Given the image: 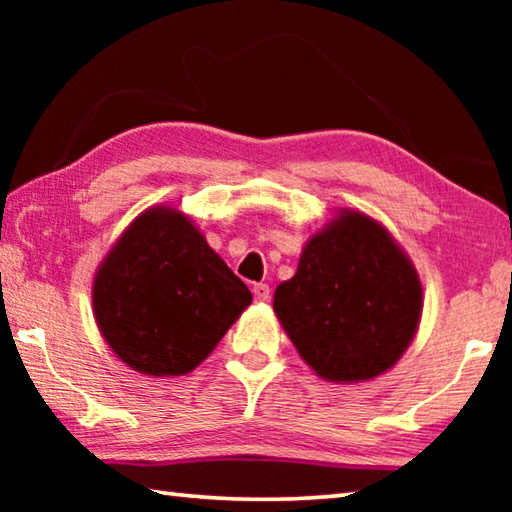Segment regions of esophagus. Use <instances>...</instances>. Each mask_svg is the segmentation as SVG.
Masks as SVG:
<instances>
[{"label":"esophagus","instance_id":"obj_1","mask_svg":"<svg viewBox=\"0 0 512 512\" xmlns=\"http://www.w3.org/2000/svg\"><path fill=\"white\" fill-rule=\"evenodd\" d=\"M253 296L257 302H266L268 298H271V289H268V284H255Z\"/></svg>","mask_w":512,"mask_h":512}]
</instances>
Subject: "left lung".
Segmentation results:
<instances>
[{
  "label": "left lung",
  "mask_w": 512,
  "mask_h": 512,
  "mask_svg": "<svg viewBox=\"0 0 512 512\" xmlns=\"http://www.w3.org/2000/svg\"><path fill=\"white\" fill-rule=\"evenodd\" d=\"M420 275L384 223L341 207L275 289L273 311L320 379L359 384L391 370L418 332Z\"/></svg>",
  "instance_id": "obj_1"
}]
</instances>
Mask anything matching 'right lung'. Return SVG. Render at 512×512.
I'll list each match as a JSON object with an SVG mask.
<instances>
[{
  "instance_id": "right-lung-1",
  "label": "right lung",
  "mask_w": 512,
  "mask_h": 512,
  "mask_svg": "<svg viewBox=\"0 0 512 512\" xmlns=\"http://www.w3.org/2000/svg\"><path fill=\"white\" fill-rule=\"evenodd\" d=\"M253 293L171 205L137 214L92 280V314L119 361L180 377L210 357Z\"/></svg>"
}]
</instances>
